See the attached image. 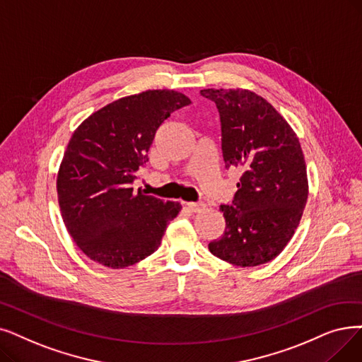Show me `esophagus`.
<instances>
[{"label": "esophagus", "mask_w": 362, "mask_h": 362, "mask_svg": "<svg viewBox=\"0 0 362 362\" xmlns=\"http://www.w3.org/2000/svg\"><path fill=\"white\" fill-rule=\"evenodd\" d=\"M186 207L194 213H198V211H202L207 206L204 202H186Z\"/></svg>", "instance_id": "obj_1"}]
</instances>
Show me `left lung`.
<instances>
[{
	"mask_svg": "<svg viewBox=\"0 0 362 362\" xmlns=\"http://www.w3.org/2000/svg\"><path fill=\"white\" fill-rule=\"evenodd\" d=\"M199 93L218 111L226 168L243 170L230 206H220L225 232L209 250L241 268L268 263L293 238L306 206L300 144L288 122L256 93L241 88Z\"/></svg>",
	"mask_w": 362,
	"mask_h": 362,
	"instance_id": "obj_1",
	"label": "left lung"
}]
</instances>
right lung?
Returning a JSON list of instances; mask_svg holds the SVG:
<instances>
[{
	"mask_svg": "<svg viewBox=\"0 0 362 362\" xmlns=\"http://www.w3.org/2000/svg\"><path fill=\"white\" fill-rule=\"evenodd\" d=\"M185 94L148 90L99 109L78 127L57 175V198L72 240L91 260L122 269L160 247L182 206L134 191L156 130L189 105Z\"/></svg>",
	"mask_w": 362,
	"mask_h": 362,
	"instance_id": "obj_1",
	"label": "right lung"
}]
</instances>
